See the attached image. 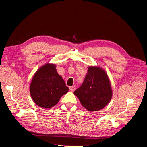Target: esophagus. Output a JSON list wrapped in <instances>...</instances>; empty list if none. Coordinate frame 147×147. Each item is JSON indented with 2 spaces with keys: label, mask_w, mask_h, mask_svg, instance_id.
<instances>
[{
  "label": "esophagus",
  "mask_w": 147,
  "mask_h": 147,
  "mask_svg": "<svg viewBox=\"0 0 147 147\" xmlns=\"http://www.w3.org/2000/svg\"><path fill=\"white\" fill-rule=\"evenodd\" d=\"M69 89H70V91H72V92H74V91H75V86H70V87H69Z\"/></svg>",
  "instance_id": "obj_1"
}]
</instances>
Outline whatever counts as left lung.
I'll use <instances>...</instances> for the list:
<instances>
[{
    "label": "left lung",
    "instance_id": "obj_1",
    "mask_svg": "<svg viewBox=\"0 0 147 147\" xmlns=\"http://www.w3.org/2000/svg\"><path fill=\"white\" fill-rule=\"evenodd\" d=\"M74 94L88 111L95 112L104 108L113 94L105 70L99 66H89L83 84Z\"/></svg>",
    "mask_w": 147,
    "mask_h": 147
}]
</instances>
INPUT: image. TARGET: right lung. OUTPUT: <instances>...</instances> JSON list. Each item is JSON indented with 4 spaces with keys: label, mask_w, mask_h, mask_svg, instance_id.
I'll return each mask as SVG.
<instances>
[{
    "label": "right lung",
    "mask_w": 147,
    "mask_h": 147,
    "mask_svg": "<svg viewBox=\"0 0 147 147\" xmlns=\"http://www.w3.org/2000/svg\"><path fill=\"white\" fill-rule=\"evenodd\" d=\"M55 64L47 63L35 73L29 87L30 96L37 105L50 109L56 105L69 88L57 72Z\"/></svg>",
    "instance_id": "right-lung-1"
}]
</instances>
